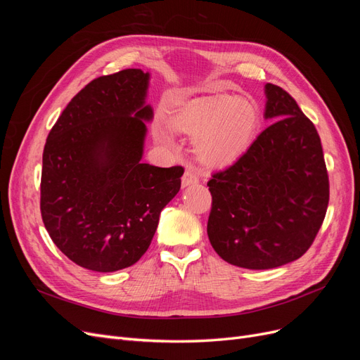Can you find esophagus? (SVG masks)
<instances>
[{
    "instance_id": "34e87169",
    "label": "esophagus",
    "mask_w": 360,
    "mask_h": 360,
    "mask_svg": "<svg viewBox=\"0 0 360 360\" xmlns=\"http://www.w3.org/2000/svg\"><path fill=\"white\" fill-rule=\"evenodd\" d=\"M200 181V177H198V174H195L193 171H184V174H183V177H181V184H183V188H186V186H189V184H195V183H198Z\"/></svg>"
}]
</instances>
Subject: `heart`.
Wrapping results in <instances>:
<instances>
[{"label":"heart","mask_w":360,"mask_h":360,"mask_svg":"<svg viewBox=\"0 0 360 360\" xmlns=\"http://www.w3.org/2000/svg\"><path fill=\"white\" fill-rule=\"evenodd\" d=\"M258 123L257 105L230 94L201 97L171 117L172 127L181 134L195 135L193 150L207 165L221 167L231 163L249 147ZM160 143L169 136L158 130Z\"/></svg>","instance_id":"obj_1"}]
</instances>
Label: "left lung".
I'll list each match as a JSON object with an SVG mask.
<instances>
[{
    "label": "left lung",
    "mask_w": 360,
    "mask_h": 360,
    "mask_svg": "<svg viewBox=\"0 0 360 360\" xmlns=\"http://www.w3.org/2000/svg\"><path fill=\"white\" fill-rule=\"evenodd\" d=\"M266 96L264 115L275 122L207 183L213 249L226 263L252 270L300 258L317 237L329 204L317 129L284 89L267 84Z\"/></svg>",
    "instance_id": "8db88e82"
}]
</instances>
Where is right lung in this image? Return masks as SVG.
Instances as JSON below:
<instances>
[{"label":"right lung","instance_id":"add662e5","mask_svg":"<svg viewBox=\"0 0 360 360\" xmlns=\"http://www.w3.org/2000/svg\"><path fill=\"white\" fill-rule=\"evenodd\" d=\"M148 73L124 69L86 84L64 108L43 148L40 213L75 264L115 271L146 254L183 167L141 163Z\"/></svg>","mask_w":360,"mask_h":360}]
</instances>
